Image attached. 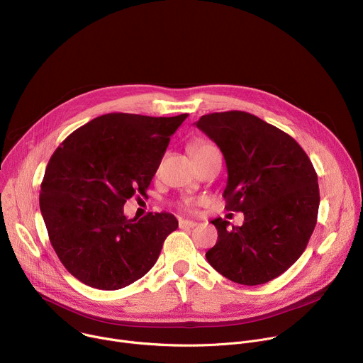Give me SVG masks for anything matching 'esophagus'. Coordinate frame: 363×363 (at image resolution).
<instances>
[{
	"label": "esophagus",
	"mask_w": 363,
	"mask_h": 363,
	"mask_svg": "<svg viewBox=\"0 0 363 363\" xmlns=\"http://www.w3.org/2000/svg\"><path fill=\"white\" fill-rule=\"evenodd\" d=\"M196 227V223L188 221V220H179V228H194Z\"/></svg>",
	"instance_id": "1"
}]
</instances>
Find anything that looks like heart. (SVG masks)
<instances>
[{
  "label": "heart",
  "mask_w": 363,
  "mask_h": 363,
  "mask_svg": "<svg viewBox=\"0 0 363 363\" xmlns=\"http://www.w3.org/2000/svg\"><path fill=\"white\" fill-rule=\"evenodd\" d=\"M211 150H217V147L208 142H203V140H196L191 145V153L194 155L195 160H199L201 157H203L205 153H208ZM194 205H195V202L192 199H184L181 202V206L184 210H191Z\"/></svg>",
  "instance_id": "b5f03b06"
}]
</instances>
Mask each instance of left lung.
Returning <instances> with one entry per match:
<instances>
[{"instance_id":"obj_1","label":"left lung","mask_w":363,"mask_h":363,"mask_svg":"<svg viewBox=\"0 0 363 363\" xmlns=\"http://www.w3.org/2000/svg\"><path fill=\"white\" fill-rule=\"evenodd\" d=\"M196 128L221 149L228 179L225 210L244 214L241 227L216 218L217 244L208 263L228 280L264 284L303 254L319 211L318 174L286 132L241 111L203 115Z\"/></svg>"}]
</instances>
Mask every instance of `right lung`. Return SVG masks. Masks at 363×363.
Wrapping results in <instances>:
<instances>
[{"instance_id":"add662e5","label":"right lung","mask_w":363,"mask_h":363,"mask_svg":"<svg viewBox=\"0 0 363 363\" xmlns=\"http://www.w3.org/2000/svg\"><path fill=\"white\" fill-rule=\"evenodd\" d=\"M186 116L108 113L76 129L51 155L40 210L62 264L82 283L118 290L157 263L178 220L169 213L128 220L123 205L146 194Z\"/></svg>"}]
</instances>
